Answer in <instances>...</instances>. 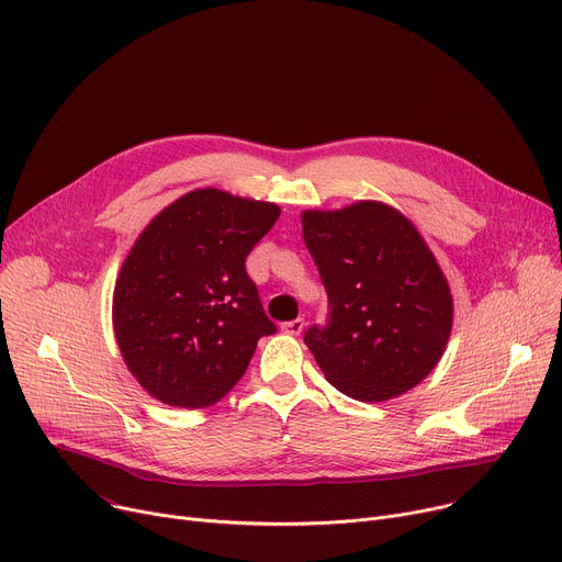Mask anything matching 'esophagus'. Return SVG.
Wrapping results in <instances>:
<instances>
[{
    "mask_svg": "<svg viewBox=\"0 0 562 562\" xmlns=\"http://www.w3.org/2000/svg\"><path fill=\"white\" fill-rule=\"evenodd\" d=\"M304 326H306V322H304L302 317H296V319L283 322V324H281V331L288 334V336H300V334L304 331Z\"/></svg>",
    "mask_w": 562,
    "mask_h": 562,
    "instance_id": "esophagus-1",
    "label": "esophagus"
}]
</instances>
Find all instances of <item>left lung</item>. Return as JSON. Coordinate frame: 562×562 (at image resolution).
Wrapping results in <instances>:
<instances>
[{
  "mask_svg": "<svg viewBox=\"0 0 562 562\" xmlns=\"http://www.w3.org/2000/svg\"><path fill=\"white\" fill-rule=\"evenodd\" d=\"M304 243L328 294L326 326L304 342L326 381L358 402H387L445 353L453 300L415 224L383 202L304 211Z\"/></svg>",
  "mask_w": 562,
  "mask_h": 562,
  "instance_id": "obj_1",
  "label": "left lung"
}]
</instances>
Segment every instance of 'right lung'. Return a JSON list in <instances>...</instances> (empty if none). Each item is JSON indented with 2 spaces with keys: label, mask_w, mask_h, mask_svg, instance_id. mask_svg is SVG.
<instances>
[{
  "label": "right lung",
  "mask_w": 562,
  "mask_h": 562,
  "mask_svg": "<svg viewBox=\"0 0 562 562\" xmlns=\"http://www.w3.org/2000/svg\"><path fill=\"white\" fill-rule=\"evenodd\" d=\"M272 202L217 188L162 209L126 254L113 292V328L128 372L177 408L217 404L277 331L245 270L279 220Z\"/></svg>",
  "instance_id": "right-lung-1"
}]
</instances>
